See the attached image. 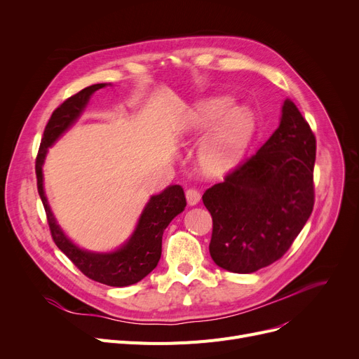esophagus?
<instances>
[{
    "label": "esophagus",
    "instance_id": "esophagus-1",
    "mask_svg": "<svg viewBox=\"0 0 359 359\" xmlns=\"http://www.w3.org/2000/svg\"><path fill=\"white\" fill-rule=\"evenodd\" d=\"M186 201L191 206H195L201 201V194L196 189H187L186 191Z\"/></svg>",
    "mask_w": 359,
    "mask_h": 359
}]
</instances>
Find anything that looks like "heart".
Instances as JSON below:
<instances>
[{
    "instance_id": "1",
    "label": "heart",
    "mask_w": 359,
    "mask_h": 359,
    "mask_svg": "<svg viewBox=\"0 0 359 359\" xmlns=\"http://www.w3.org/2000/svg\"><path fill=\"white\" fill-rule=\"evenodd\" d=\"M225 96L198 102L187 113L184 130L189 134L212 128L199 145V163L208 175L222 176L238 164L255 135L256 116L248 106H234Z\"/></svg>"
}]
</instances>
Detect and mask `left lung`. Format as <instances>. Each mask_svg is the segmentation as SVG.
<instances>
[{"label": "left lung", "mask_w": 359, "mask_h": 359, "mask_svg": "<svg viewBox=\"0 0 359 359\" xmlns=\"http://www.w3.org/2000/svg\"><path fill=\"white\" fill-rule=\"evenodd\" d=\"M314 161L316 137L287 99L271 138L202 196L219 268L252 273L285 255L313 211Z\"/></svg>", "instance_id": "8db88e82"}]
</instances>
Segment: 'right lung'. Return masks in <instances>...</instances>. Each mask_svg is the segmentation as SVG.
<instances>
[{
    "instance_id": "right-lung-1",
    "label": "right lung",
    "mask_w": 359,
    "mask_h": 359,
    "mask_svg": "<svg viewBox=\"0 0 359 359\" xmlns=\"http://www.w3.org/2000/svg\"><path fill=\"white\" fill-rule=\"evenodd\" d=\"M106 86L110 84L102 83L86 87L67 99L52 113L36 158L37 192L45 206L52 238L74 265L86 276L100 284L128 287L137 284L157 266L161 257L163 233L172 219L183 212L186 206L182 186L170 184L161 194L151 196L138 218L135 230L121 248L113 252H91L79 248L56 222L43 189V163L49 148L79 121L93 94Z\"/></svg>"
}]
</instances>
